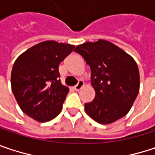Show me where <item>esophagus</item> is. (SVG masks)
Returning <instances> with one entry per match:
<instances>
[{
  "label": "esophagus",
  "instance_id": "34e87169",
  "mask_svg": "<svg viewBox=\"0 0 155 155\" xmlns=\"http://www.w3.org/2000/svg\"><path fill=\"white\" fill-rule=\"evenodd\" d=\"M83 85H84V82H83V81H81V80H80V81H78V83L74 87V89L78 91H80L82 87H83Z\"/></svg>",
  "mask_w": 155,
  "mask_h": 155
}]
</instances>
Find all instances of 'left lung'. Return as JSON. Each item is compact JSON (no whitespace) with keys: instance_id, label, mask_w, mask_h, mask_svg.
<instances>
[{"instance_id":"1","label":"left lung","mask_w":155,"mask_h":155,"mask_svg":"<svg viewBox=\"0 0 155 155\" xmlns=\"http://www.w3.org/2000/svg\"><path fill=\"white\" fill-rule=\"evenodd\" d=\"M74 51L90 65L96 91L94 100L85 104L86 113L101 124L125 116L139 91V73L135 60L105 40L78 45Z\"/></svg>"}]
</instances>
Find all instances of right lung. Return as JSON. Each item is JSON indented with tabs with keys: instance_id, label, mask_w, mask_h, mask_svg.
Here are the masks:
<instances>
[{
	"instance_id": "1",
	"label": "right lung",
	"mask_w": 155,
	"mask_h": 155,
	"mask_svg": "<svg viewBox=\"0 0 155 155\" xmlns=\"http://www.w3.org/2000/svg\"><path fill=\"white\" fill-rule=\"evenodd\" d=\"M74 49V45L47 41L17 58L11 72V88L25 114L41 122L59 114L69 89L61 83L58 65Z\"/></svg>"
}]
</instances>
